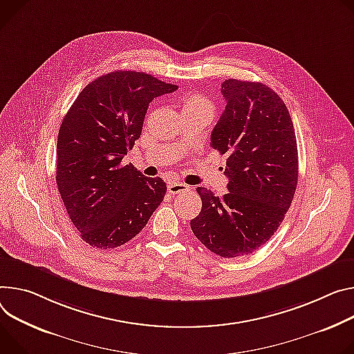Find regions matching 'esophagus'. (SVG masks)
Instances as JSON below:
<instances>
[{
	"mask_svg": "<svg viewBox=\"0 0 354 354\" xmlns=\"http://www.w3.org/2000/svg\"><path fill=\"white\" fill-rule=\"evenodd\" d=\"M190 186L180 183V182H169L168 183V192L172 195H178V194H186V192H190Z\"/></svg>",
	"mask_w": 354,
	"mask_h": 354,
	"instance_id": "1",
	"label": "esophagus"
}]
</instances>
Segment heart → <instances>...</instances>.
Wrapping results in <instances>:
<instances>
[{"instance_id": "obj_1", "label": "heart", "mask_w": 354, "mask_h": 354, "mask_svg": "<svg viewBox=\"0 0 354 354\" xmlns=\"http://www.w3.org/2000/svg\"><path fill=\"white\" fill-rule=\"evenodd\" d=\"M183 113H192V111H199V110H205L212 113L213 111V106L212 103L205 99L203 95L199 94H189L183 97Z\"/></svg>"}]
</instances>
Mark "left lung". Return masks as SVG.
<instances>
[{
  "instance_id": "1",
  "label": "left lung",
  "mask_w": 354,
  "mask_h": 354,
  "mask_svg": "<svg viewBox=\"0 0 354 354\" xmlns=\"http://www.w3.org/2000/svg\"><path fill=\"white\" fill-rule=\"evenodd\" d=\"M221 94L226 109L210 147L227 156L229 192L218 198L198 187L202 210L190 227L212 252L234 259L259 250L279 227L297 190L298 148L291 115L272 88L229 79Z\"/></svg>"
}]
</instances>
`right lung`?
<instances>
[{"instance_id": "right-lung-1", "label": "right lung", "mask_w": 354, "mask_h": 354, "mask_svg": "<svg viewBox=\"0 0 354 354\" xmlns=\"http://www.w3.org/2000/svg\"><path fill=\"white\" fill-rule=\"evenodd\" d=\"M176 88L142 72L115 71L88 83L63 118L56 183L72 223L91 247L130 241L164 201L162 179L121 162L141 136L149 103Z\"/></svg>"}]
</instances>
